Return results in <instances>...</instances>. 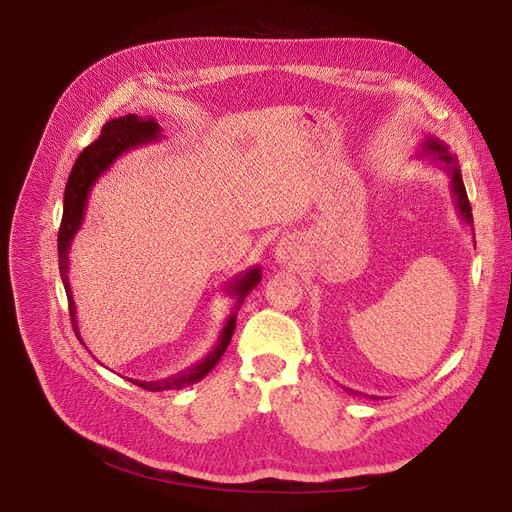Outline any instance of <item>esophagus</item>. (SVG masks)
I'll use <instances>...</instances> for the list:
<instances>
[{
  "label": "esophagus",
  "instance_id": "1",
  "mask_svg": "<svg viewBox=\"0 0 512 512\" xmlns=\"http://www.w3.org/2000/svg\"><path fill=\"white\" fill-rule=\"evenodd\" d=\"M297 257H299L297 240H294V238H282L280 245L276 247V259L280 263H286V261H292V259H297Z\"/></svg>",
  "mask_w": 512,
  "mask_h": 512
}]
</instances>
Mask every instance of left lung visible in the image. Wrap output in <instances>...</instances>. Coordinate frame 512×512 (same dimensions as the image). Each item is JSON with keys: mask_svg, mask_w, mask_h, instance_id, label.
I'll return each mask as SVG.
<instances>
[{"mask_svg": "<svg viewBox=\"0 0 512 512\" xmlns=\"http://www.w3.org/2000/svg\"><path fill=\"white\" fill-rule=\"evenodd\" d=\"M425 155L432 157L434 161H438L440 168L450 174V191H452V197H454V205H456V209H459L461 220L465 224L473 226V213H471V205H469V199H467L461 168H459V164H456V157L436 137H427L423 141V149H421L419 157H425ZM348 392H353V390H348ZM371 398H375V396H371Z\"/></svg>", "mask_w": 512, "mask_h": 512, "instance_id": "1", "label": "left lung"}]
</instances>
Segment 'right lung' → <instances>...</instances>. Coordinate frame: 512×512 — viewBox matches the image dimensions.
<instances>
[{"mask_svg": "<svg viewBox=\"0 0 512 512\" xmlns=\"http://www.w3.org/2000/svg\"><path fill=\"white\" fill-rule=\"evenodd\" d=\"M161 126L153 118H141L137 114H128L116 120H110L95 143H91L83 153L78 155L76 164L68 176V184L64 191V215H62V224L58 232V255H60V276L66 288V297H68V307H70V317H72V326L76 330L78 340H83L78 334L76 326V307H74V297L70 290L68 282V253L70 245L76 236V232L83 226L85 213H87V201L91 195L93 184L112 168L114 161L132 151L137 147H143L147 143H153L159 139ZM261 280V267L253 265L251 270L238 274L224 290L230 294V297L236 301L234 311L226 319V326L220 332L218 342L211 348V351L193 367H186L170 378L164 380H153V382H141V380H130L132 384H137L139 388L151 390V392H161V390H178L184 386H191L199 380H203L205 375L218 365L222 355L226 353V348L232 340L234 328H236V311L240 309L242 301H245L247 294L259 284Z\"/></svg>", "mask_w": 512, "mask_h": 512, "instance_id": "add662e5", "label": "right lung"}]
</instances>
